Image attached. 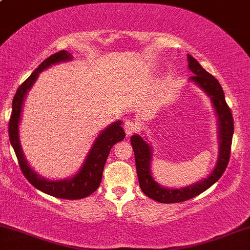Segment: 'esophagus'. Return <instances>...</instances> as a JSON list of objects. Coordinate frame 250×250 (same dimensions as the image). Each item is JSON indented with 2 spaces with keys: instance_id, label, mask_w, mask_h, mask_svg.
<instances>
[{
  "instance_id": "obj_1",
  "label": "esophagus",
  "mask_w": 250,
  "mask_h": 250,
  "mask_svg": "<svg viewBox=\"0 0 250 250\" xmlns=\"http://www.w3.org/2000/svg\"><path fill=\"white\" fill-rule=\"evenodd\" d=\"M123 128H125V131L127 135H131L135 131L137 130V125L133 121H125V125H123Z\"/></svg>"
}]
</instances>
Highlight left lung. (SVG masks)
I'll return each mask as SVG.
<instances>
[{"mask_svg":"<svg viewBox=\"0 0 250 250\" xmlns=\"http://www.w3.org/2000/svg\"><path fill=\"white\" fill-rule=\"evenodd\" d=\"M188 57V68L194 76L190 81L194 82L203 93L210 99L215 114L217 116V130H219V157L216 165L210 174L206 179L197 181L193 185L183 188H167L157 183L151 174V159H153V149L146 140V137L135 134L130 137V143L133 146L136 163L137 177H139L140 187L148 197L161 203H177L187 201L191 197L207 190L214 185L225 173L227 165L230 156L231 140L234 134V120L231 111L227 104L225 93L221 84L213 75L206 71L196 60L191 55Z\"/></svg>","mask_w":250,"mask_h":250,"instance_id":"8db88e82","label":"left lung"}]
</instances>
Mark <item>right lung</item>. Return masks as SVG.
<instances>
[{"label":"right lung","instance_id":"1","mask_svg":"<svg viewBox=\"0 0 250 250\" xmlns=\"http://www.w3.org/2000/svg\"><path fill=\"white\" fill-rule=\"evenodd\" d=\"M71 59H73V55L67 50H61L54 54L45 59L36 68L35 71L20 85L13 100V111H11L9 121V140L14 150H15L22 173L34 187L54 197L65 200H79L89 196L99 188L102 180L103 168H104L108 155L110 153V149L115 143L122 141L125 136V130L121 127L122 121L119 120L103 129L101 133L97 135L79 171L71 177L63 180H48L37 174L30 167L29 163L25 160L23 149L20 142L19 130L25 96L34 85V83L36 82L39 74L57 63L71 61Z\"/></svg>","mask_w":250,"mask_h":250}]
</instances>
